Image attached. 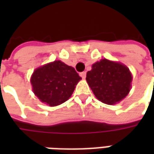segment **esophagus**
<instances>
[{
	"mask_svg": "<svg viewBox=\"0 0 154 154\" xmlns=\"http://www.w3.org/2000/svg\"><path fill=\"white\" fill-rule=\"evenodd\" d=\"M80 76L82 77L83 79H85V78H86V76H87V72H81L80 73Z\"/></svg>",
	"mask_w": 154,
	"mask_h": 154,
	"instance_id": "1",
	"label": "esophagus"
}]
</instances>
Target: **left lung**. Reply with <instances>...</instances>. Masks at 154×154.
<instances>
[{"instance_id":"8db88e82","label":"left lung","mask_w":154,"mask_h":154,"mask_svg":"<svg viewBox=\"0 0 154 154\" xmlns=\"http://www.w3.org/2000/svg\"><path fill=\"white\" fill-rule=\"evenodd\" d=\"M86 79L98 100L115 105L129 94L132 75L125 65L105 58L92 65Z\"/></svg>"}]
</instances>
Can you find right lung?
I'll return each instance as SVG.
<instances>
[{"mask_svg":"<svg viewBox=\"0 0 154 154\" xmlns=\"http://www.w3.org/2000/svg\"><path fill=\"white\" fill-rule=\"evenodd\" d=\"M81 79L73 67L57 60L35 69L30 82L41 102L56 106L70 98Z\"/></svg>","mask_w":154,"mask_h":154,"instance_id":"add662e5","label":"right lung"}]
</instances>
